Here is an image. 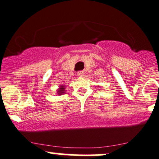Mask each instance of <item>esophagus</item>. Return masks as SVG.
I'll list each match as a JSON object with an SVG mask.
<instances>
[{
  "label": "esophagus",
  "instance_id": "obj_1",
  "mask_svg": "<svg viewBox=\"0 0 159 159\" xmlns=\"http://www.w3.org/2000/svg\"><path fill=\"white\" fill-rule=\"evenodd\" d=\"M77 76H79V77H83L84 76V72L83 71H79L77 72Z\"/></svg>",
  "mask_w": 159,
  "mask_h": 159
}]
</instances>
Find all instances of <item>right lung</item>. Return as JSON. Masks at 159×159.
<instances>
[{"label": "right lung", "mask_w": 159, "mask_h": 159, "mask_svg": "<svg viewBox=\"0 0 159 159\" xmlns=\"http://www.w3.org/2000/svg\"><path fill=\"white\" fill-rule=\"evenodd\" d=\"M65 93V86L64 85H61L59 87V89H57V94L58 95H61V94H64Z\"/></svg>", "instance_id": "1"}]
</instances>
